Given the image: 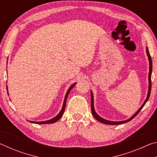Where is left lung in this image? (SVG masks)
Returning <instances> with one entry per match:
<instances>
[{
	"label": "left lung",
	"instance_id": "left-lung-1",
	"mask_svg": "<svg viewBox=\"0 0 157 157\" xmlns=\"http://www.w3.org/2000/svg\"><path fill=\"white\" fill-rule=\"evenodd\" d=\"M146 52H147V55L148 57V59H149V64H150V67H149V70H150V72H149V75H148V79H149V89H148V93H147V96L146 98V99L145 100V102H143V104L141 105V107H140L139 110H138L136 113H135L134 115H133L131 118L127 119L126 121H107V120H105V119L101 118L100 116H98V114L95 112V111L94 109V94H93L92 91H91V111H92V114L93 116H94V118L96 119L97 121H98L100 123H102L103 124H111V125H116V124H123L124 123H127V122H129L130 121H132L133 118H134L135 116H136L138 113L140 112V111L142 109L143 107H144V105H145V103L147 102V100L149 99V98H150V92H151V88H152V82H151V75H152V58H151V56L150 55V52H149V50L148 48L147 47V48H146Z\"/></svg>",
	"mask_w": 157,
	"mask_h": 157
}]
</instances>
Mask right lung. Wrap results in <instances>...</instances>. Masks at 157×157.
<instances>
[{
  "label": "right lung",
  "instance_id": "obj_1",
  "mask_svg": "<svg viewBox=\"0 0 157 157\" xmlns=\"http://www.w3.org/2000/svg\"><path fill=\"white\" fill-rule=\"evenodd\" d=\"M76 84V82L75 83H74L72 86H71L70 88L68 89V90L67 91V93H66V96H65V98H64V100H63V107L62 108V110L60 111V112L57 114V115L54 117V118L50 119V120H48V121H41V122H34V121H29L30 122V123H36V124H51V123H55V122H57V121H59V119L62 118V116H63V112H64V110H65V107H66V100H67V97L68 95L69 94V93H70V91H71V89H72L73 88V86H75V85ZM7 94H8V92H7Z\"/></svg>",
  "mask_w": 157,
  "mask_h": 157
}]
</instances>
